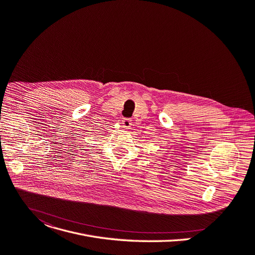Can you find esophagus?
<instances>
[{
  "label": "esophagus",
  "instance_id": "1",
  "mask_svg": "<svg viewBox=\"0 0 255 255\" xmlns=\"http://www.w3.org/2000/svg\"><path fill=\"white\" fill-rule=\"evenodd\" d=\"M121 123H122V126L125 129H129L131 127V125H132V120L130 118H123Z\"/></svg>",
  "mask_w": 255,
  "mask_h": 255
}]
</instances>
